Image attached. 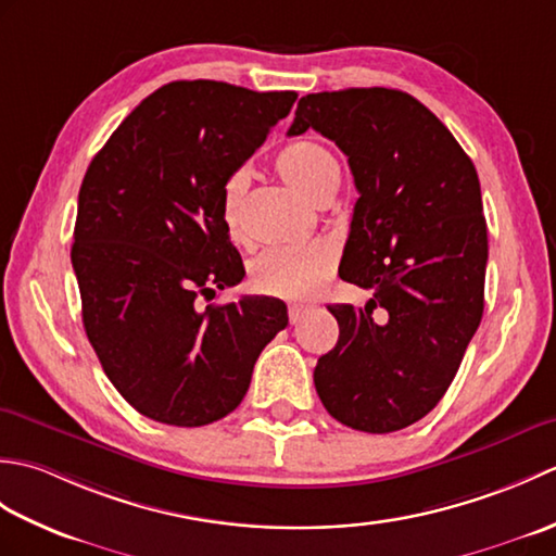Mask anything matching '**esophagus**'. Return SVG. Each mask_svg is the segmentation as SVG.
Returning <instances> with one entry per match:
<instances>
[{"mask_svg":"<svg viewBox=\"0 0 556 556\" xmlns=\"http://www.w3.org/2000/svg\"><path fill=\"white\" fill-rule=\"evenodd\" d=\"M308 313V305H301V303H291L289 305V320L291 325H296L303 320V315Z\"/></svg>","mask_w":556,"mask_h":556,"instance_id":"obj_1","label":"esophagus"}]
</instances>
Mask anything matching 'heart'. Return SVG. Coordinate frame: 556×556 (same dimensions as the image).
<instances>
[{
  "instance_id": "b5f03b06",
  "label": "heart",
  "mask_w": 556,
  "mask_h": 556,
  "mask_svg": "<svg viewBox=\"0 0 556 556\" xmlns=\"http://www.w3.org/2000/svg\"><path fill=\"white\" fill-rule=\"evenodd\" d=\"M275 169L291 188L320 203L334 195L341 167L332 150L320 140H291L275 157ZM251 176L233 169L219 191V219L231 241H245V195ZM334 265V248L327 241L269 248L251 263V285L255 291L279 299H308L323 287Z\"/></svg>"
}]
</instances>
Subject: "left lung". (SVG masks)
Returning a JSON list of instances; mask_svg holds the SVG:
<instances>
[{"label":"left lung","instance_id":"obj_1","mask_svg":"<svg viewBox=\"0 0 556 556\" xmlns=\"http://www.w3.org/2000/svg\"><path fill=\"white\" fill-rule=\"evenodd\" d=\"M308 128L349 157L361 198L339 277L372 291L365 308L327 305L339 341L317 361L315 389L346 428L394 432L440 404L485 308L478 172L452 131L401 90L313 92L299 100L289 136Z\"/></svg>","mask_w":556,"mask_h":556}]
</instances>
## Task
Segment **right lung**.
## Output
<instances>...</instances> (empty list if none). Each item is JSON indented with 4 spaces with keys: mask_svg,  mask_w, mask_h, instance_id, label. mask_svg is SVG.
<instances>
[{
    "mask_svg": "<svg viewBox=\"0 0 556 556\" xmlns=\"http://www.w3.org/2000/svg\"><path fill=\"white\" fill-rule=\"evenodd\" d=\"M293 90L174 80L126 116L80 184L71 245L83 327L104 375L146 418L200 428L241 404L253 365L289 325L279 299H200L245 269L219 191L291 112Z\"/></svg>",
    "mask_w": 556,
    "mask_h": 556,
    "instance_id": "add662e5",
    "label": "right lung"
}]
</instances>
